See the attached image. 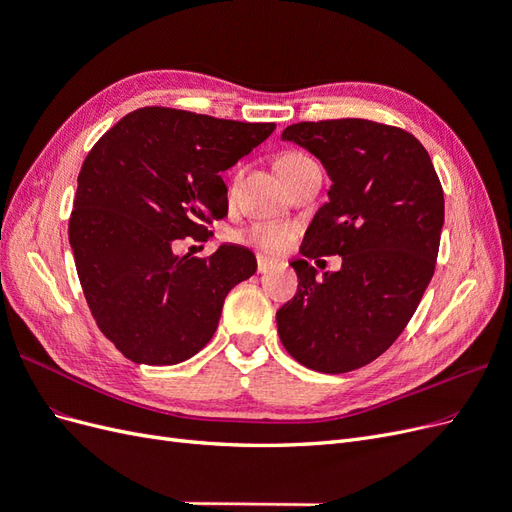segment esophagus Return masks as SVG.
<instances>
[{
	"instance_id": "34e87169",
	"label": "esophagus",
	"mask_w": 512,
	"mask_h": 512,
	"mask_svg": "<svg viewBox=\"0 0 512 512\" xmlns=\"http://www.w3.org/2000/svg\"><path fill=\"white\" fill-rule=\"evenodd\" d=\"M256 260H258V273H269L273 269V265H275V262L271 258H267V256H258Z\"/></svg>"
}]
</instances>
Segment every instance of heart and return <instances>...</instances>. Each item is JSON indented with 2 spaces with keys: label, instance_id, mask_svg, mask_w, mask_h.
Wrapping results in <instances>:
<instances>
[{
  "label": "heart",
  "instance_id": "1",
  "mask_svg": "<svg viewBox=\"0 0 512 512\" xmlns=\"http://www.w3.org/2000/svg\"><path fill=\"white\" fill-rule=\"evenodd\" d=\"M305 162H312V158H307L305 153L288 151L284 156H280V160H277V173L284 177L290 173V170H294ZM290 237H292V230L288 226L273 224V222H258L245 232V241H250L252 245L260 247V250L271 252V254L282 252L290 243Z\"/></svg>",
  "mask_w": 512,
  "mask_h": 512
}]
</instances>
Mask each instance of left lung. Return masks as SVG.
I'll return each mask as SVG.
<instances>
[{
	"instance_id": "obj_1",
	"label": "left lung",
	"mask_w": 512,
	"mask_h": 512,
	"mask_svg": "<svg viewBox=\"0 0 512 512\" xmlns=\"http://www.w3.org/2000/svg\"><path fill=\"white\" fill-rule=\"evenodd\" d=\"M320 160L333 181L290 262L299 288L277 309V333L301 365L344 374L389 350L436 269L444 192L416 138L367 119L301 121L282 132ZM342 255L343 269L311 260Z\"/></svg>"
}]
</instances>
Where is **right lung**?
<instances>
[{
    "instance_id": "add662e5",
    "label": "right lung",
    "mask_w": 512,
    "mask_h": 512,
    "mask_svg": "<svg viewBox=\"0 0 512 512\" xmlns=\"http://www.w3.org/2000/svg\"><path fill=\"white\" fill-rule=\"evenodd\" d=\"M275 123L215 119L145 106L108 130L79 173L70 247L91 316L134 363L177 365L203 350L226 294L256 273V256L222 243L209 258L177 256L228 215L222 170Z\"/></svg>"
}]
</instances>
